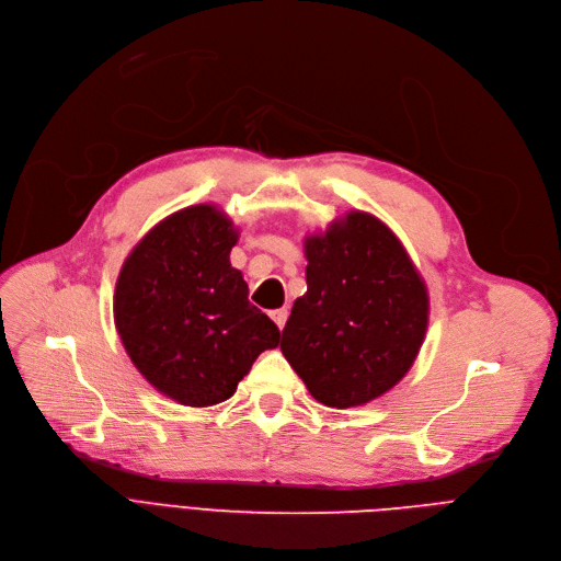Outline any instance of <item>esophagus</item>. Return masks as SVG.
Instances as JSON below:
<instances>
[{
	"label": "esophagus",
	"instance_id": "obj_1",
	"mask_svg": "<svg viewBox=\"0 0 561 561\" xmlns=\"http://www.w3.org/2000/svg\"><path fill=\"white\" fill-rule=\"evenodd\" d=\"M271 318L275 320V325H277L279 330H284V325H286V318H288V311H286V309H275V311L271 313Z\"/></svg>",
	"mask_w": 561,
	"mask_h": 561
}]
</instances>
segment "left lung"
Returning <instances> with one entry per match:
<instances>
[{
    "instance_id": "8db88e82",
    "label": "left lung",
    "mask_w": 561,
    "mask_h": 561,
    "mask_svg": "<svg viewBox=\"0 0 561 561\" xmlns=\"http://www.w3.org/2000/svg\"><path fill=\"white\" fill-rule=\"evenodd\" d=\"M307 293L293 302L282 352L328 407L366 404L416 362L430 318L427 286L398 236L350 211L305 239Z\"/></svg>"
}]
</instances>
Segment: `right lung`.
<instances>
[{
  "instance_id": "obj_1",
  "label": "right lung",
  "mask_w": 561,
  "mask_h": 561,
  "mask_svg": "<svg viewBox=\"0 0 561 561\" xmlns=\"http://www.w3.org/2000/svg\"><path fill=\"white\" fill-rule=\"evenodd\" d=\"M239 229L214 204L163 218L129 252L115 282V330L150 385L186 407L233 396L263 350L279 343L275 322L248 300L229 252Z\"/></svg>"
}]
</instances>
